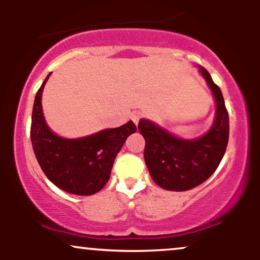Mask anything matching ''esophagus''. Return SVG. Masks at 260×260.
I'll list each match as a JSON object with an SVG mask.
<instances>
[{"mask_svg":"<svg viewBox=\"0 0 260 260\" xmlns=\"http://www.w3.org/2000/svg\"><path fill=\"white\" fill-rule=\"evenodd\" d=\"M131 120L134 122V124H138V122L140 120V113L139 112H133L132 115H131Z\"/></svg>","mask_w":260,"mask_h":260,"instance_id":"1","label":"esophagus"}]
</instances>
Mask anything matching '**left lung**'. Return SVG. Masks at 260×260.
I'll list each match as a JSON object with an SVG mask.
<instances>
[{
    "label": "left lung",
    "mask_w": 260,
    "mask_h": 260,
    "mask_svg": "<svg viewBox=\"0 0 260 260\" xmlns=\"http://www.w3.org/2000/svg\"><path fill=\"white\" fill-rule=\"evenodd\" d=\"M205 79L215 100V117L208 132L198 138L186 139L142 118L138 129L145 139L144 160L155 183L164 189L183 192L207 181L222 160L229 142V113L222 92L202 66Z\"/></svg>",
    "instance_id": "obj_1"
}]
</instances>
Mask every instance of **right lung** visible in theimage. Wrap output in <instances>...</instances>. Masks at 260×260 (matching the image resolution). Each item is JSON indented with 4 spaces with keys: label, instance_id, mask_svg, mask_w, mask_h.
Listing matches in <instances>:
<instances>
[{
    "label": "right lung",
    "instance_id": "1",
    "mask_svg": "<svg viewBox=\"0 0 260 260\" xmlns=\"http://www.w3.org/2000/svg\"><path fill=\"white\" fill-rule=\"evenodd\" d=\"M50 76L38 90L32 106L30 139L35 156L46 177L62 190L77 196L95 194L109 182L113 161L137 127L129 121L80 138L57 136L47 126L41 105Z\"/></svg>",
    "mask_w": 260,
    "mask_h": 260
}]
</instances>
